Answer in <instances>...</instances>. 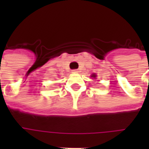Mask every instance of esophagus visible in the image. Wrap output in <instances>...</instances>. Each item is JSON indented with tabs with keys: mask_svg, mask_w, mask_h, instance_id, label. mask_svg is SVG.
I'll return each mask as SVG.
<instances>
[{
	"mask_svg": "<svg viewBox=\"0 0 149 149\" xmlns=\"http://www.w3.org/2000/svg\"><path fill=\"white\" fill-rule=\"evenodd\" d=\"M72 73H77V72H79V70L78 69H73V70H72Z\"/></svg>",
	"mask_w": 149,
	"mask_h": 149,
	"instance_id": "34e87169",
	"label": "esophagus"
}]
</instances>
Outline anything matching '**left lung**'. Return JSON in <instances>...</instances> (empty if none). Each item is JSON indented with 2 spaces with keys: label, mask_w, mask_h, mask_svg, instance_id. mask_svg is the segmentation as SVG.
I'll use <instances>...</instances> for the list:
<instances>
[{
  "label": "left lung",
  "mask_w": 149,
  "mask_h": 149,
  "mask_svg": "<svg viewBox=\"0 0 149 149\" xmlns=\"http://www.w3.org/2000/svg\"><path fill=\"white\" fill-rule=\"evenodd\" d=\"M91 77L96 78V77H97V75H96V74H93V75H92V76H91Z\"/></svg>",
  "instance_id": "left-lung-1"
}]
</instances>
